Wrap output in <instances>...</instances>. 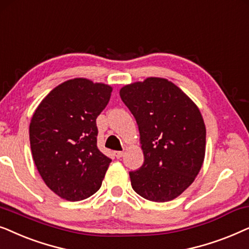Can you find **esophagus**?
I'll list each match as a JSON object with an SVG mask.
<instances>
[{
  "label": "esophagus",
  "instance_id": "esophagus-1",
  "mask_svg": "<svg viewBox=\"0 0 249 249\" xmlns=\"http://www.w3.org/2000/svg\"><path fill=\"white\" fill-rule=\"evenodd\" d=\"M114 155H115L116 158H122L123 156H124V152H123V151H115Z\"/></svg>",
  "mask_w": 249,
  "mask_h": 249
}]
</instances>
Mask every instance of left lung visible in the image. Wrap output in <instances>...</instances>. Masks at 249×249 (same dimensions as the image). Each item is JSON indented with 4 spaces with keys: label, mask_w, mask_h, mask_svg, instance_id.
Wrapping results in <instances>:
<instances>
[{
    "label": "left lung",
    "mask_w": 249,
    "mask_h": 249,
    "mask_svg": "<svg viewBox=\"0 0 249 249\" xmlns=\"http://www.w3.org/2000/svg\"><path fill=\"white\" fill-rule=\"evenodd\" d=\"M123 102L140 132L143 165L130 172L133 190L165 203L190 187L203 166L206 127L196 104L166 78L148 77L123 86Z\"/></svg>",
    "instance_id": "8db88e82"
}]
</instances>
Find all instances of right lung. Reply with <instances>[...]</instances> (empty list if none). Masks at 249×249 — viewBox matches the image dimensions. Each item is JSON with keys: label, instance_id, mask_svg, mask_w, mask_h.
<instances>
[{"label": "right lung", "instance_id": "1", "mask_svg": "<svg viewBox=\"0 0 249 249\" xmlns=\"http://www.w3.org/2000/svg\"><path fill=\"white\" fill-rule=\"evenodd\" d=\"M112 88L86 78L61 83L41 101L29 124L33 159L45 184L69 201L101 187L111 159L97 147V117Z\"/></svg>", "mask_w": 249, "mask_h": 249}]
</instances>
